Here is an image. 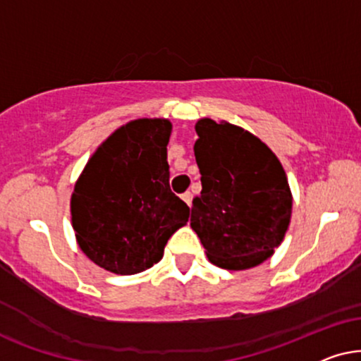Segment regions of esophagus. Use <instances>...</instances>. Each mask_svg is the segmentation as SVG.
<instances>
[{"label":"esophagus","instance_id":"1","mask_svg":"<svg viewBox=\"0 0 361 361\" xmlns=\"http://www.w3.org/2000/svg\"><path fill=\"white\" fill-rule=\"evenodd\" d=\"M181 200H183L185 203L190 206L191 204V200H193V195H191V191H186V193L181 195Z\"/></svg>","mask_w":361,"mask_h":361}]
</instances>
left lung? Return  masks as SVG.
<instances>
[{"mask_svg": "<svg viewBox=\"0 0 361 361\" xmlns=\"http://www.w3.org/2000/svg\"><path fill=\"white\" fill-rule=\"evenodd\" d=\"M200 196L191 228L216 266L241 271L271 256L284 239L292 196L277 157L252 133L201 118L195 127Z\"/></svg>", "mask_w": 361, "mask_h": 361, "instance_id": "8db88e82", "label": "left lung"}]
</instances>
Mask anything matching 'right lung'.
<instances>
[{
  "instance_id": "add662e5",
  "label": "right lung",
  "mask_w": 361,
  "mask_h": 361,
  "mask_svg": "<svg viewBox=\"0 0 361 361\" xmlns=\"http://www.w3.org/2000/svg\"><path fill=\"white\" fill-rule=\"evenodd\" d=\"M171 123L138 118L115 130L85 165L71 200L85 256L120 276L157 264L190 208L170 188Z\"/></svg>"
}]
</instances>
